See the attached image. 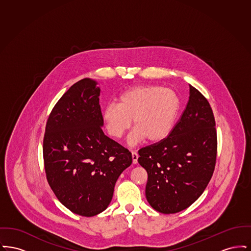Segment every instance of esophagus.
Instances as JSON below:
<instances>
[{
    "mask_svg": "<svg viewBox=\"0 0 251 251\" xmlns=\"http://www.w3.org/2000/svg\"><path fill=\"white\" fill-rule=\"evenodd\" d=\"M138 153L134 151H131V158H132V164H137V160H138Z\"/></svg>",
    "mask_w": 251,
    "mask_h": 251,
    "instance_id": "1",
    "label": "esophagus"
}]
</instances>
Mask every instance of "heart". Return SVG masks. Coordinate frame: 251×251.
Listing matches in <instances>:
<instances>
[{"mask_svg": "<svg viewBox=\"0 0 251 251\" xmlns=\"http://www.w3.org/2000/svg\"><path fill=\"white\" fill-rule=\"evenodd\" d=\"M179 98L167 87L136 85L123 92L119 103H109L102 119L108 133L121 138L131 126L135 128L129 136L131 145L148 140L156 142L170 132L179 110Z\"/></svg>", "mask_w": 251, "mask_h": 251, "instance_id": "1", "label": "heart"}]
</instances>
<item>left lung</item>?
<instances>
[{
	"label": "left lung",
	"mask_w": 251,
	"mask_h": 251,
	"mask_svg": "<svg viewBox=\"0 0 251 251\" xmlns=\"http://www.w3.org/2000/svg\"><path fill=\"white\" fill-rule=\"evenodd\" d=\"M186 107L166 138L139 150L138 163L148 172L146 198L163 214L188 208L213 176L217 135L213 110L194 86Z\"/></svg>",
	"instance_id": "obj_1"
}]
</instances>
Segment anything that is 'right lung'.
<instances>
[{"label":"right lung","instance_id":"1","mask_svg":"<svg viewBox=\"0 0 251 251\" xmlns=\"http://www.w3.org/2000/svg\"><path fill=\"white\" fill-rule=\"evenodd\" d=\"M89 78L62 96L49 115L43 160L49 185L65 207L94 216L111 202L117 179L131 153L101 129L100 89Z\"/></svg>","mask_w":251,"mask_h":251}]
</instances>
